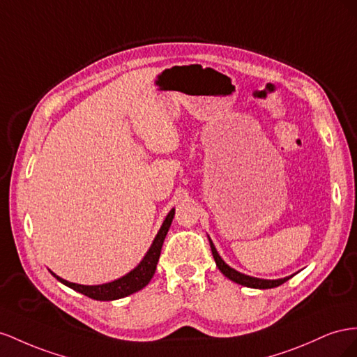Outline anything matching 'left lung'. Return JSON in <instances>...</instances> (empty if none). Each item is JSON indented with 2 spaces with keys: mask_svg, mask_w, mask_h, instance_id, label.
Masks as SVG:
<instances>
[{
  "mask_svg": "<svg viewBox=\"0 0 357 357\" xmlns=\"http://www.w3.org/2000/svg\"><path fill=\"white\" fill-rule=\"evenodd\" d=\"M209 239V245H211V251H212V256H213V260H215L217 263V268L221 271V273L224 275V277H227L229 280H231L233 282L236 284H241V286H245V287H251V289H273V287H278L281 286V284L286 282L287 280H290L293 275H290V277H286V278H278V280H263V278H256V277H250V275H245L236 269L230 268L229 264L224 261L221 259V256L218 254L215 245H213L211 238L208 236Z\"/></svg>",
  "mask_w": 357,
  "mask_h": 357,
  "instance_id": "obj_1",
  "label": "left lung"
}]
</instances>
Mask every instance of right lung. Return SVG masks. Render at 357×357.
Instances as JSON below:
<instances>
[{"label":"right lung","mask_w":357,"mask_h":357,"mask_svg":"<svg viewBox=\"0 0 357 357\" xmlns=\"http://www.w3.org/2000/svg\"><path fill=\"white\" fill-rule=\"evenodd\" d=\"M173 215H175V208H172L169 211V213L166 215L165 221H162L161 227L155 235L154 241H152L149 250L146 251L145 257L140 260V263L133 271H130L128 273L124 275V277H121L118 280H114L110 282H105V284H97V286H84V284H76V282H70L67 280H63L50 269L49 271L59 282H63L64 286L73 289L79 293H82L91 299L116 301V299H121V298L130 296V294H133V293L142 290L144 287H146L148 282L151 281V278L154 277L155 269H157V263H158V259H160L162 242H165V238H166L167 231H169Z\"/></svg>","instance_id":"1"}]
</instances>
